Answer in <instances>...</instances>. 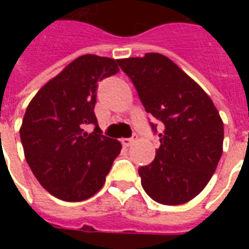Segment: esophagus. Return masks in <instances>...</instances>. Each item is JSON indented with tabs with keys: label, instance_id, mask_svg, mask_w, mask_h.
I'll return each instance as SVG.
<instances>
[{
	"label": "esophagus",
	"instance_id": "1",
	"mask_svg": "<svg viewBox=\"0 0 249 249\" xmlns=\"http://www.w3.org/2000/svg\"><path fill=\"white\" fill-rule=\"evenodd\" d=\"M133 142H134V138H124V140H121V143L124 147H129V146H132Z\"/></svg>",
	"mask_w": 249,
	"mask_h": 249
}]
</instances>
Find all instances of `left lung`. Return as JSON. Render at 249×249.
<instances>
[{
  "instance_id": "left-lung-1",
  "label": "left lung",
  "mask_w": 249,
  "mask_h": 249,
  "mask_svg": "<svg viewBox=\"0 0 249 249\" xmlns=\"http://www.w3.org/2000/svg\"><path fill=\"white\" fill-rule=\"evenodd\" d=\"M117 63L136 86L146 112L163 129L154 161L138 169L142 187L160 204L187 203L207 186L222 155L220 113L208 94L161 54ZM150 125L158 132V125Z\"/></svg>"
}]
</instances>
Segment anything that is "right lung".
I'll list each match as a JSON object with an SVG mask.
<instances>
[{"label":"right lung","mask_w":249,"mask_h":249,"mask_svg":"<svg viewBox=\"0 0 249 249\" xmlns=\"http://www.w3.org/2000/svg\"><path fill=\"white\" fill-rule=\"evenodd\" d=\"M117 60L86 54L45 84L27 107L20 141L41 186L64 201H83L105 185L121 143L102 134L94 107L98 81L119 72ZM86 124L96 126L91 133Z\"/></svg>","instance_id":"1"}]
</instances>
